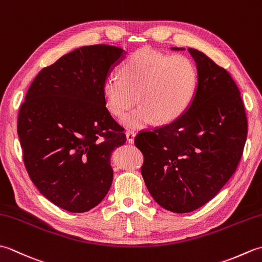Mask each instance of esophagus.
I'll return each instance as SVG.
<instances>
[{
    "mask_svg": "<svg viewBox=\"0 0 262 262\" xmlns=\"http://www.w3.org/2000/svg\"><path fill=\"white\" fill-rule=\"evenodd\" d=\"M126 138H127L128 143L133 144V143H134V140H135V133L133 130H127L126 132Z\"/></svg>",
    "mask_w": 262,
    "mask_h": 262,
    "instance_id": "esophagus-1",
    "label": "esophagus"
}]
</instances>
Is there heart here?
Wrapping results in <instances>:
<instances>
[{"mask_svg":"<svg viewBox=\"0 0 262 262\" xmlns=\"http://www.w3.org/2000/svg\"><path fill=\"white\" fill-rule=\"evenodd\" d=\"M120 74L105 77L102 92L111 114L121 117L127 128H144L174 121L190 107L198 85V72L183 55L159 53L149 49L135 52L122 64Z\"/></svg>","mask_w":262,"mask_h":262,"instance_id":"b5f03b06","label":"heart"}]
</instances>
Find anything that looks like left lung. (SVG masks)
<instances>
[{
    "mask_svg": "<svg viewBox=\"0 0 262 262\" xmlns=\"http://www.w3.org/2000/svg\"><path fill=\"white\" fill-rule=\"evenodd\" d=\"M188 52L198 72L190 107L174 121L135 138L149 193L161 207L180 214L219 193L236 170L248 134L240 91L231 75L203 52Z\"/></svg>",
    "mask_w": 262,
    "mask_h": 262,
    "instance_id": "obj_1",
    "label": "left lung"
}]
</instances>
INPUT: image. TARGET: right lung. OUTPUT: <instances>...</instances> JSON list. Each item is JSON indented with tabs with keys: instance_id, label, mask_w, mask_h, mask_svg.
<instances>
[{
	"instance_id": "1",
	"label": "right lung",
	"mask_w": 262,
	"mask_h": 262,
	"mask_svg": "<svg viewBox=\"0 0 262 262\" xmlns=\"http://www.w3.org/2000/svg\"><path fill=\"white\" fill-rule=\"evenodd\" d=\"M122 48L83 46L39 72L18 117L31 181L72 213L101 203L113 183L110 157L126 136L105 107L102 85L125 58Z\"/></svg>"
}]
</instances>
